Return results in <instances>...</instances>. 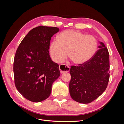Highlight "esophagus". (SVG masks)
<instances>
[{
  "instance_id": "34e87169",
  "label": "esophagus",
  "mask_w": 124,
  "mask_h": 124,
  "mask_svg": "<svg viewBox=\"0 0 124 124\" xmlns=\"http://www.w3.org/2000/svg\"><path fill=\"white\" fill-rule=\"evenodd\" d=\"M59 69L60 70V72L62 73L65 72H68L70 70V67L66 65L65 64H61L59 66Z\"/></svg>"
}]
</instances>
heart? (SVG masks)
<instances>
[{
	"label": "heart",
	"mask_w": 124,
	"mask_h": 124,
	"mask_svg": "<svg viewBox=\"0 0 124 124\" xmlns=\"http://www.w3.org/2000/svg\"><path fill=\"white\" fill-rule=\"evenodd\" d=\"M98 44L96 39L78 31H65L57 36V41H52L50 53L54 61L62 62L67 57L76 65H83L96 53Z\"/></svg>",
	"instance_id": "b5f03b06"
}]
</instances>
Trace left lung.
Masks as SVG:
<instances>
[{"label":"left lung","instance_id":"obj_1","mask_svg":"<svg viewBox=\"0 0 124 124\" xmlns=\"http://www.w3.org/2000/svg\"><path fill=\"white\" fill-rule=\"evenodd\" d=\"M99 43V50L88 62L71 67L69 92L77 102L91 103L107 87L110 78L109 54L104 44Z\"/></svg>","mask_w":124,"mask_h":124}]
</instances>
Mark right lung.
<instances>
[{
  "instance_id": "right-lung-1",
  "label": "right lung",
  "mask_w": 124,
  "mask_h": 124,
  "mask_svg": "<svg viewBox=\"0 0 124 124\" xmlns=\"http://www.w3.org/2000/svg\"><path fill=\"white\" fill-rule=\"evenodd\" d=\"M57 27L40 26L22 41L13 63L14 83L24 98L38 102L50 96L53 82L60 76L59 65L51 59L48 50Z\"/></svg>"
}]
</instances>
